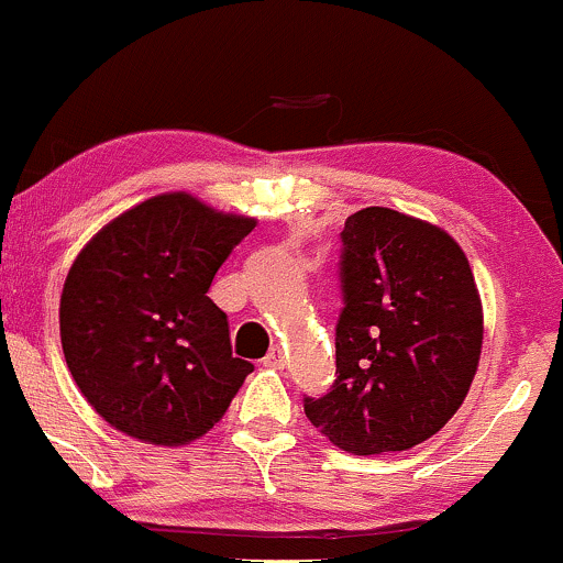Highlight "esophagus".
I'll use <instances>...</instances> for the list:
<instances>
[{"mask_svg": "<svg viewBox=\"0 0 563 563\" xmlns=\"http://www.w3.org/2000/svg\"><path fill=\"white\" fill-rule=\"evenodd\" d=\"M265 366H274V369H284V364H287V358H284V351L279 345H274V349L268 351V356L263 358Z\"/></svg>", "mask_w": 563, "mask_h": 563, "instance_id": "esophagus-1", "label": "esophagus"}]
</instances>
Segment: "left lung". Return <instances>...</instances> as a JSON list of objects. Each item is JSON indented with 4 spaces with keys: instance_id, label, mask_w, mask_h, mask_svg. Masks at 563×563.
<instances>
[{
    "instance_id": "1",
    "label": "left lung",
    "mask_w": 563,
    "mask_h": 563,
    "mask_svg": "<svg viewBox=\"0 0 563 563\" xmlns=\"http://www.w3.org/2000/svg\"><path fill=\"white\" fill-rule=\"evenodd\" d=\"M340 239L338 380L306 396V418L351 454L412 450L457 412L482 356L468 257L444 229L388 207L353 212Z\"/></svg>"
}]
</instances>
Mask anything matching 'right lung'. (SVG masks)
Segmentation results:
<instances>
[{
	"label": "right lung",
	"mask_w": 563,
	"mask_h": 563,
	"mask_svg": "<svg viewBox=\"0 0 563 563\" xmlns=\"http://www.w3.org/2000/svg\"><path fill=\"white\" fill-rule=\"evenodd\" d=\"M255 223L173 191L113 218L79 252L60 295L63 356L117 431L178 446L223 418L252 364L233 358L229 316L207 292Z\"/></svg>",
	"instance_id": "add662e5"
}]
</instances>
